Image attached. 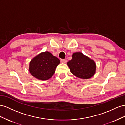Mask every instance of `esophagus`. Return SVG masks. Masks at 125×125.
Returning <instances> with one entry per match:
<instances>
[{
  "mask_svg": "<svg viewBox=\"0 0 125 125\" xmlns=\"http://www.w3.org/2000/svg\"><path fill=\"white\" fill-rule=\"evenodd\" d=\"M61 62L63 63H65L66 62V59H61Z\"/></svg>",
  "mask_w": 125,
  "mask_h": 125,
  "instance_id": "esophagus-1",
  "label": "esophagus"
}]
</instances>
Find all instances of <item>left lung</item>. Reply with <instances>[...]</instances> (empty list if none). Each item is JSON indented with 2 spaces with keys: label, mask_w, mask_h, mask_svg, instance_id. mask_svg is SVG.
Segmentation results:
<instances>
[{
  "label": "left lung",
  "mask_w": 125,
  "mask_h": 125,
  "mask_svg": "<svg viewBox=\"0 0 125 125\" xmlns=\"http://www.w3.org/2000/svg\"><path fill=\"white\" fill-rule=\"evenodd\" d=\"M71 72L76 77L88 79L96 72V64L94 60L81 52L74 53L72 59L67 63Z\"/></svg>",
  "instance_id": "left-lung-1"
}]
</instances>
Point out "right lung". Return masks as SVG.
<instances>
[{
    "mask_svg": "<svg viewBox=\"0 0 125 125\" xmlns=\"http://www.w3.org/2000/svg\"><path fill=\"white\" fill-rule=\"evenodd\" d=\"M60 60L48 51L42 52L31 60L29 64L30 74L38 80H47L54 74Z\"/></svg>",
    "mask_w": 125,
    "mask_h": 125,
    "instance_id": "add662e5",
    "label": "right lung"
}]
</instances>
